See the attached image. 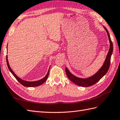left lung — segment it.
Segmentation results:
<instances>
[{
	"label": "left lung",
	"mask_w": 120,
	"mask_h": 120,
	"mask_svg": "<svg viewBox=\"0 0 120 120\" xmlns=\"http://www.w3.org/2000/svg\"><path fill=\"white\" fill-rule=\"evenodd\" d=\"M104 28L106 30L108 35L109 43H110V48H109L108 52L107 55L106 59L102 67L99 68L98 72L95 74L90 76V77L86 78H82L74 76L70 72L67 68H65V72L68 77L71 81H72L73 82L75 83L77 86H84V87H88V86H92L97 82H98L108 72L110 64L111 57L113 52V44L111 41L110 35H109L107 29L104 26Z\"/></svg>",
	"instance_id": "left-lung-1"
}]
</instances>
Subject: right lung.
Segmentation results:
<instances>
[{
	"mask_svg": "<svg viewBox=\"0 0 120 120\" xmlns=\"http://www.w3.org/2000/svg\"><path fill=\"white\" fill-rule=\"evenodd\" d=\"M7 47H8V45H7ZM6 58H7L6 60H7V65H8V68H9V71H10V72H11L12 74V75L14 76L15 78L17 79V80H18V81H19V82L20 83L22 84V86H26V87H34V86H37L41 85L42 84H43V83L45 82V81L47 80V79L48 77V75H49V72L50 68H49V69H48V72L47 73L46 75L44 78L41 79L37 80V81H26V80L22 79H21L19 77H18V76L16 74H15L14 72L11 69V68H10V67L9 64V62H8V56L7 55Z\"/></svg>",
	"mask_w": 120,
	"mask_h": 120,
	"instance_id": "obj_1",
	"label": "right lung"
}]
</instances>
